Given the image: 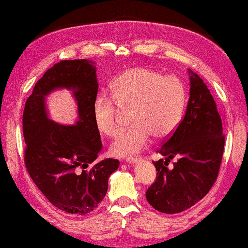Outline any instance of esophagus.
Here are the masks:
<instances>
[{
	"mask_svg": "<svg viewBox=\"0 0 248 248\" xmlns=\"http://www.w3.org/2000/svg\"><path fill=\"white\" fill-rule=\"evenodd\" d=\"M125 162L128 164H136L138 162V158H136V157H127V158L125 159Z\"/></svg>",
	"mask_w": 248,
	"mask_h": 248,
	"instance_id": "34e87169",
	"label": "esophagus"
}]
</instances>
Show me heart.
Instances as JSON below:
<instances>
[{"instance_id": "obj_1", "label": "heart", "mask_w": 248, "mask_h": 248, "mask_svg": "<svg viewBox=\"0 0 248 248\" xmlns=\"http://www.w3.org/2000/svg\"><path fill=\"white\" fill-rule=\"evenodd\" d=\"M110 94L115 103L106 95L96 96L92 116L96 130L114 138L121 130L119 109L131 110L132 125L110 147L111 154L117 157L139 154L153 136L157 139L171 136L181 122L187 102V88L180 77L164 76L146 67L128 69L118 75L111 82Z\"/></svg>"}]
</instances>
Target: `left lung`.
I'll list each match as a JSON object with an SVG mask.
<instances>
[{
  "label": "left lung",
  "mask_w": 248,
  "mask_h": 248,
  "mask_svg": "<svg viewBox=\"0 0 248 248\" xmlns=\"http://www.w3.org/2000/svg\"><path fill=\"white\" fill-rule=\"evenodd\" d=\"M190 74V96L183 118L164 141L153 162L155 182L147 189L148 202L158 212L180 213L205 197L220 171L224 149L222 122L210 90L197 74ZM178 156L173 167L168 162Z\"/></svg>",
  "instance_id": "1"
}]
</instances>
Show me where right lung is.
Returning <instances> with one entry per match:
<instances>
[{
    "instance_id": "1",
    "label": "right lung",
    "mask_w": 248,
    "mask_h": 248,
    "mask_svg": "<svg viewBox=\"0 0 248 248\" xmlns=\"http://www.w3.org/2000/svg\"><path fill=\"white\" fill-rule=\"evenodd\" d=\"M58 87L73 90L79 107L75 125L47 117L45 96ZM98 93L95 67L85 59L61 60L38 79L22 114L25 166L37 188L54 206L70 214H88L105 198L108 179L120 160L93 164L102 143L92 116Z\"/></svg>"
}]
</instances>
